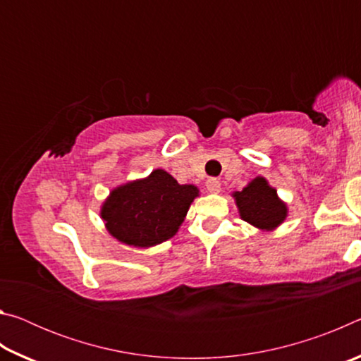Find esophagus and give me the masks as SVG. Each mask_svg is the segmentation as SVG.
Instances as JSON below:
<instances>
[{"label": "esophagus", "mask_w": 361, "mask_h": 361, "mask_svg": "<svg viewBox=\"0 0 361 361\" xmlns=\"http://www.w3.org/2000/svg\"><path fill=\"white\" fill-rule=\"evenodd\" d=\"M207 189H209V192H213V194H218L219 191H221V183H219L216 178H209L205 183Z\"/></svg>", "instance_id": "34e87169"}]
</instances>
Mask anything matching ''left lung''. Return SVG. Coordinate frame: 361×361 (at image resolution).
I'll use <instances>...</instances> for the list:
<instances>
[{
  "label": "left lung",
  "instance_id": "obj_1",
  "mask_svg": "<svg viewBox=\"0 0 361 361\" xmlns=\"http://www.w3.org/2000/svg\"><path fill=\"white\" fill-rule=\"evenodd\" d=\"M234 199L243 221L262 231H272L282 224L288 209L279 199L277 191L262 176H256L242 191L234 192Z\"/></svg>",
  "mask_w": 361,
  "mask_h": 361
}]
</instances>
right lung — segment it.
I'll list each match as a JSON object with an SVG mask.
<instances>
[{"mask_svg": "<svg viewBox=\"0 0 361 361\" xmlns=\"http://www.w3.org/2000/svg\"><path fill=\"white\" fill-rule=\"evenodd\" d=\"M197 195L194 185H180L166 170L157 169L143 180L113 189L102 205L100 216L119 242L148 248L178 232Z\"/></svg>", "mask_w": 361, "mask_h": 361, "instance_id": "right-lung-1", "label": "right lung"}]
</instances>
